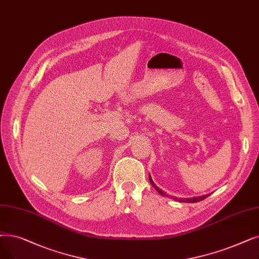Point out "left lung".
Returning <instances> with one entry per match:
<instances>
[{
    "label": "left lung",
    "instance_id": "1",
    "mask_svg": "<svg viewBox=\"0 0 259 259\" xmlns=\"http://www.w3.org/2000/svg\"><path fill=\"white\" fill-rule=\"evenodd\" d=\"M149 181H150V183H151V185L155 188V190L159 194H161V195H163V196H166L165 195V193L163 192L162 189H160L159 187H157L155 184H154V182L152 181V179H151V177H150V175H149ZM207 196H202V197H195V198H192V199H179V201H181V202H188V203H196V202H199V201H201V200H203V199H205ZM175 200H178L176 197L174 198Z\"/></svg>",
    "mask_w": 259,
    "mask_h": 259
}]
</instances>
